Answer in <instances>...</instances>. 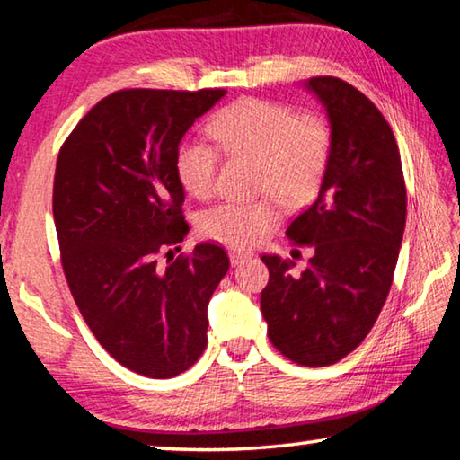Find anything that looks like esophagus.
Segmentation results:
<instances>
[{
	"label": "esophagus",
	"mask_w": 460,
	"mask_h": 460,
	"mask_svg": "<svg viewBox=\"0 0 460 460\" xmlns=\"http://www.w3.org/2000/svg\"><path fill=\"white\" fill-rule=\"evenodd\" d=\"M252 258H253V252H245V249H231L229 252V260L233 266H241V263H245Z\"/></svg>",
	"instance_id": "esophagus-1"
}]
</instances>
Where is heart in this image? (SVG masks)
<instances>
[{
  "label": "heart",
  "instance_id": "heart-1",
  "mask_svg": "<svg viewBox=\"0 0 460 460\" xmlns=\"http://www.w3.org/2000/svg\"><path fill=\"white\" fill-rule=\"evenodd\" d=\"M208 134L229 155L258 160L255 186L284 207H300L316 192L331 155V129L316 115L263 99H239L215 115ZM219 152L186 139L176 154V174L197 199L215 190ZM278 223L274 200L223 202L200 215L199 233L229 247L253 245Z\"/></svg>",
  "mask_w": 460,
  "mask_h": 460
}]
</instances>
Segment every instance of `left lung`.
Here are the masks:
<instances>
[{
	"mask_svg": "<svg viewBox=\"0 0 460 460\" xmlns=\"http://www.w3.org/2000/svg\"><path fill=\"white\" fill-rule=\"evenodd\" d=\"M306 89L326 109L331 155L316 200L286 235L313 258L296 276L294 261L263 255L261 314L279 353L324 367L359 347L385 305L406 227V182L394 131L361 91L337 76H313Z\"/></svg>",
	"mask_w": 460,
	"mask_h": 460,
	"instance_id": "obj_1",
	"label": "left lung"
}]
</instances>
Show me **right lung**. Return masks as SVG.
I'll return each mask as SVG.
<instances>
[{"label": "right lung", "instance_id": "1", "mask_svg": "<svg viewBox=\"0 0 460 460\" xmlns=\"http://www.w3.org/2000/svg\"><path fill=\"white\" fill-rule=\"evenodd\" d=\"M221 97L223 89L115 91L76 123L57 160L52 213L73 298L101 347L152 379L197 363L208 300L229 270L213 243L158 263L189 231L178 146Z\"/></svg>", "mask_w": 460, "mask_h": 460}]
</instances>
